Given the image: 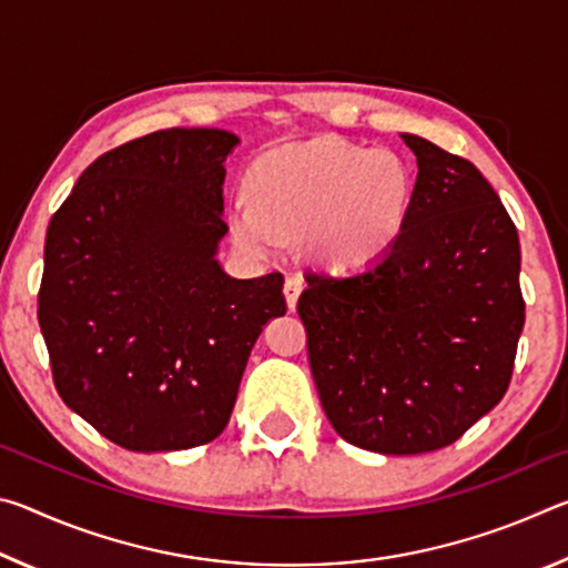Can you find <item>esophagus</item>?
<instances>
[{
	"label": "esophagus",
	"mask_w": 568,
	"mask_h": 568,
	"mask_svg": "<svg viewBox=\"0 0 568 568\" xmlns=\"http://www.w3.org/2000/svg\"><path fill=\"white\" fill-rule=\"evenodd\" d=\"M283 293H285V303L291 311H295L297 305V297L303 293V277L301 275H287L285 277V285H283Z\"/></svg>",
	"instance_id": "esophagus-1"
}]
</instances>
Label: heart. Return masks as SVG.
Returning <instances> with one entry per match:
<instances>
[{"instance_id": "b5f03b06", "label": "heart", "mask_w": 568, "mask_h": 568, "mask_svg": "<svg viewBox=\"0 0 568 568\" xmlns=\"http://www.w3.org/2000/svg\"><path fill=\"white\" fill-rule=\"evenodd\" d=\"M247 187L253 203L237 197L227 210L240 250L265 261L301 237L307 261L353 271L396 243L416 180L398 152L323 134L267 150L250 168Z\"/></svg>"}]
</instances>
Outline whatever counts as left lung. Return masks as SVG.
Returning <instances> with one entry per match:
<instances>
[{
  "label": "left lung",
  "mask_w": 568,
  "mask_h": 568,
  "mask_svg": "<svg viewBox=\"0 0 568 568\" xmlns=\"http://www.w3.org/2000/svg\"><path fill=\"white\" fill-rule=\"evenodd\" d=\"M418 162L406 227L378 261L307 273L297 315L325 416L386 456L450 446L511 383L526 305L514 220L468 160L400 134Z\"/></svg>",
  "instance_id": "obj_1"
}]
</instances>
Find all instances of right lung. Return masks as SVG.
<instances>
[{
    "instance_id": "right-lung-1",
    "label": "right lung",
    "mask_w": 568,
    "mask_h": 568,
    "mask_svg": "<svg viewBox=\"0 0 568 568\" xmlns=\"http://www.w3.org/2000/svg\"><path fill=\"white\" fill-rule=\"evenodd\" d=\"M233 132L172 128L104 152L47 227L40 328L57 393L128 450L223 434L283 275L217 263Z\"/></svg>"
}]
</instances>
